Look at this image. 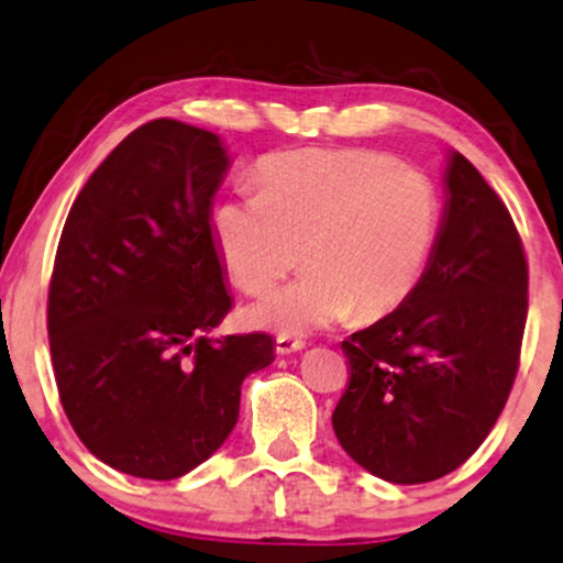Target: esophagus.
<instances>
[{
	"mask_svg": "<svg viewBox=\"0 0 563 563\" xmlns=\"http://www.w3.org/2000/svg\"><path fill=\"white\" fill-rule=\"evenodd\" d=\"M302 346L305 342L297 336H276V352H279V355H292V352H300Z\"/></svg>",
	"mask_w": 563,
	"mask_h": 563,
	"instance_id": "1",
	"label": "esophagus"
}]
</instances>
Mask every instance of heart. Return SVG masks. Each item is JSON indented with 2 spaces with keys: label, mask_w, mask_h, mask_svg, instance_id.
Instances as JSON below:
<instances>
[{
  "label": "heart",
  "mask_w": 563,
  "mask_h": 563,
  "mask_svg": "<svg viewBox=\"0 0 563 563\" xmlns=\"http://www.w3.org/2000/svg\"><path fill=\"white\" fill-rule=\"evenodd\" d=\"M258 196L224 198L211 234L229 279L263 295L295 266L305 274L250 308V321L302 336L397 310L418 289L443 229L428 172L371 148H300L261 158Z\"/></svg>",
  "instance_id": "b5f03b06"
}]
</instances>
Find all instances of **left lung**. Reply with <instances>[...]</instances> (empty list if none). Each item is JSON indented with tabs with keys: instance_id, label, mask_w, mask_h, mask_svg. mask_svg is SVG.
<instances>
[{
	"instance_id": "obj_1",
	"label": "left lung",
	"mask_w": 563,
	"mask_h": 563,
	"mask_svg": "<svg viewBox=\"0 0 563 563\" xmlns=\"http://www.w3.org/2000/svg\"><path fill=\"white\" fill-rule=\"evenodd\" d=\"M412 295L342 350L350 386L331 415L346 454L397 485L449 475L496 426L515 386L527 321V258L504 200L462 154Z\"/></svg>"
}]
</instances>
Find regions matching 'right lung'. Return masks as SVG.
Segmentation results:
<instances>
[{"label":"right lung","instance_id":"right-lung-1","mask_svg":"<svg viewBox=\"0 0 563 563\" xmlns=\"http://www.w3.org/2000/svg\"><path fill=\"white\" fill-rule=\"evenodd\" d=\"M229 156L177 120L130 133L69 208L48 284V346L69 426L124 475L175 481L240 418L268 334L208 336L232 310L211 206Z\"/></svg>","mask_w":563,"mask_h":563}]
</instances>
